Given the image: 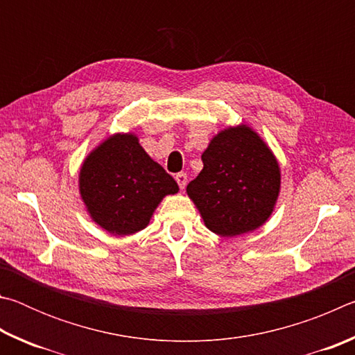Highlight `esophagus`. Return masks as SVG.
I'll return each mask as SVG.
<instances>
[{
    "instance_id": "34e87169",
    "label": "esophagus",
    "mask_w": 355,
    "mask_h": 355,
    "mask_svg": "<svg viewBox=\"0 0 355 355\" xmlns=\"http://www.w3.org/2000/svg\"><path fill=\"white\" fill-rule=\"evenodd\" d=\"M175 180H177V183L180 186V189H184L186 182H188V175H186V173H183V172H180L175 175Z\"/></svg>"
}]
</instances>
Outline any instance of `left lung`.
Segmentation results:
<instances>
[{
    "instance_id": "obj_1",
    "label": "left lung",
    "mask_w": 355,
    "mask_h": 355,
    "mask_svg": "<svg viewBox=\"0 0 355 355\" xmlns=\"http://www.w3.org/2000/svg\"><path fill=\"white\" fill-rule=\"evenodd\" d=\"M202 161L186 192L209 230L236 236L269 219L280 192V167L254 130L243 123L219 131Z\"/></svg>"
}]
</instances>
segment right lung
Returning <instances> with one entry per match:
<instances>
[{
  "mask_svg": "<svg viewBox=\"0 0 355 355\" xmlns=\"http://www.w3.org/2000/svg\"><path fill=\"white\" fill-rule=\"evenodd\" d=\"M178 184L141 147L133 133H117L94 148L80 171V194L95 224L125 236L146 228L159 202Z\"/></svg>",
  "mask_w": 355,
  "mask_h": 355,
  "instance_id": "1",
  "label": "right lung"
}]
</instances>
